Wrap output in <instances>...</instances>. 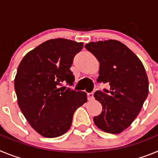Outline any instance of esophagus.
<instances>
[{
	"instance_id": "obj_1",
	"label": "esophagus",
	"mask_w": 158,
	"mask_h": 158,
	"mask_svg": "<svg viewBox=\"0 0 158 158\" xmlns=\"http://www.w3.org/2000/svg\"><path fill=\"white\" fill-rule=\"evenodd\" d=\"M94 93L95 92H92V93H88V99H89V100H92L94 99Z\"/></svg>"
}]
</instances>
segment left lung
<instances>
[{"label":"left lung","instance_id":"8db88e82","mask_svg":"<svg viewBox=\"0 0 158 158\" xmlns=\"http://www.w3.org/2000/svg\"><path fill=\"white\" fill-rule=\"evenodd\" d=\"M85 47L100 62L96 81L110 85L109 90L95 93L103 109L93 118L94 123L107 133H120L138 116L148 96L144 66L127 47L116 40L92 42Z\"/></svg>","mask_w":158,"mask_h":158}]
</instances>
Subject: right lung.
I'll use <instances>...</instances> for the list:
<instances>
[{"mask_svg": "<svg viewBox=\"0 0 158 158\" xmlns=\"http://www.w3.org/2000/svg\"><path fill=\"white\" fill-rule=\"evenodd\" d=\"M83 43L66 39L44 42L27 53L18 67L15 90L18 105L27 122L46 138H56L70 128L75 111L87 101L75 91L70 67Z\"/></svg>", "mask_w": 158, "mask_h": 158, "instance_id": "obj_1", "label": "right lung"}]
</instances>
